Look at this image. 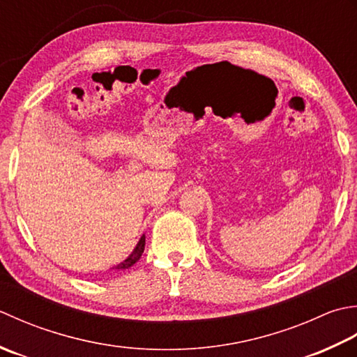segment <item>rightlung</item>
Masks as SVG:
<instances>
[{"label":"right lung","instance_id":"1","mask_svg":"<svg viewBox=\"0 0 357 357\" xmlns=\"http://www.w3.org/2000/svg\"><path fill=\"white\" fill-rule=\"evenodd\" d=\"M144 242H146V237H144V234H143V236L140 237V240H138V243H137V246L134 248V251L130 252L129 256L121 261V264H119L117 266H114L112 270H117V271H120V270H128V268H130L134 264H137V261L140 260L143 251H144Z\"/></svg>","mask_w":357,"mask_h":357}]
</instances>
